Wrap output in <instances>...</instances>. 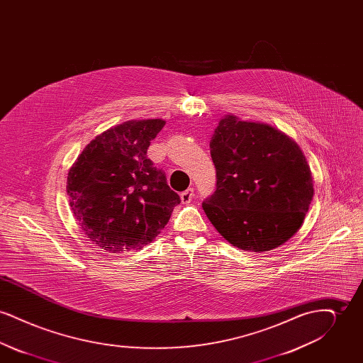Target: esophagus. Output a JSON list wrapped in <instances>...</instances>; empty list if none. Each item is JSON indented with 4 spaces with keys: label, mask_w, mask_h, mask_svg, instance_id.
I'll use <instances>...</instances> for the list:
<instances>
[{
    "label": "esophagus",
    "mask_w": 363,
    "mask_h": 363,
    "mask_svg": "<svg viewBox=\"0 0 363 363\" xmlns=\"http://www.w3.org/2000/svg\"><path fill=\"white\" fill-rule=\"evenodd\" d=\"M193 199H194V190L191 189V188L181 193V201H182V204H189Z\"/></svg>",
    "instance_id": "1"
}]
</instances>
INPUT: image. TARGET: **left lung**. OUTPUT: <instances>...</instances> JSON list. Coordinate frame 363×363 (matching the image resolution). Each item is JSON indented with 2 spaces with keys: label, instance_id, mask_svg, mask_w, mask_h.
<instances>
[{
  "label": "left lung",
  "instance_id": "8db88e82",
  "mask_svg": "<svg viewBox=\"0 0 363 363\" xmlns=\"http://www.w3.org/2000/svg\"><path fill=\"white\" fill-rule=\"evenodd\" d=\"M216 190L203 203L209 222L233 246L268 252L301 228L314 194L299 145L267 123L225 116L209 141Z\"/></svg>",
  "mask_w": 363,
  "mask_h": 363
}]
</instances>
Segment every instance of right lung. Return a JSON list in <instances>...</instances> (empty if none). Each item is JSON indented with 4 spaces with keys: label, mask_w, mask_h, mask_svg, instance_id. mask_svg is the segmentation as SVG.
<instances>
[{
    "label": "right lung",
    "mask_w": 363,
    "mask_h": 363,
    "mask_svg": "<svg viewBox=\"0 0 363 363\" xmlns=\"http://www.w3.org/2000/svg\"><path fill=\"white\" fill-rule=\"evenodd\" d=\"M163 120L126 121L98 135L77 156L67 191L86 238L108 253L138 250L169 223L179 196L147 150Z\"/></svg>",
    "instance_id": "right-lung-1"
}]
</instances>
